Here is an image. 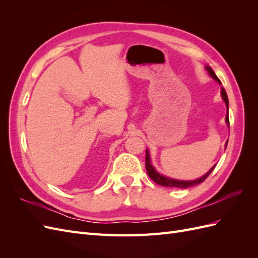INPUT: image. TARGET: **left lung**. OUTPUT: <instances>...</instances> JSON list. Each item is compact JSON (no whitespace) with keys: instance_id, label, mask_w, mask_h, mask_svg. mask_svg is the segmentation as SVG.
<instances>
[{"instance_id":"1","label":"left lung","mask_w":258,"mask_h":258,"mask_svg":"<svg viewBox=\"0 0 258 258\" xmlns=\"http://www.w3.org/2000/svg\"><path fill=\"white\" fill-rule=\"evenodd\" d=\"M206 69L208 73L210 74V76L212 77L214 81H216L218 84H222L221 81L218 80V77L215 75L214 71L212 69H211L209 66H206ZM221 96L224 100V102L226 104V108H227V112H226V117H225V121L227 123V126L229 127V115H228V107H229V102H228V97H227V93H226L225 89L222 87L221 89ZM227 143L228 141L226 142L225 144V148L227 147ZM216 165H214L212 168H211L208 172L202 175L199 178L196 179H191V181H184V179H176V178H172V177H168L166 175H162L160 174L157 170L155 169V167L152 165V161H151V156H150V152L146 148V158H145V167H146V171H147V174L150 175V177L153 179L155 183H157L161 186H166V187H176V188H181V189H185V188H188V187H192L195 185H198L200 183H202L205 181V179L210 175V173L212 172L214 170Z\"/></svg>"}]
</instances>
